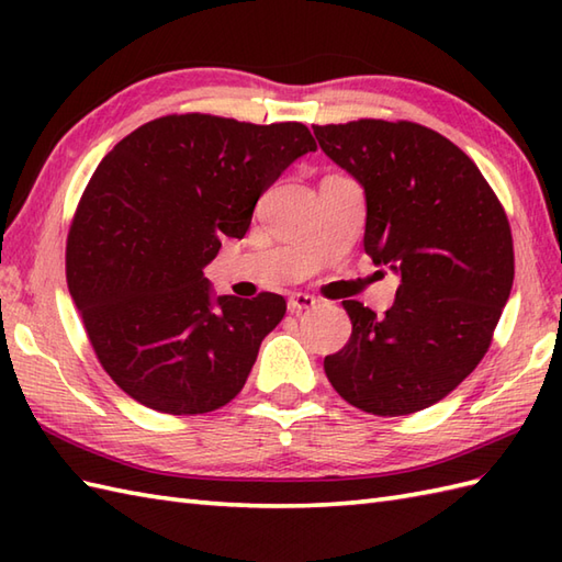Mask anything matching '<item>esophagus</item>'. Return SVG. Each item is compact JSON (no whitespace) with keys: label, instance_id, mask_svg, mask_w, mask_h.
<instances>
[{"label":"esophagus","instance_id":"obj_1","mask_svg":"<svg viewBox=\"0 0 562 562\" xmlns=\"http://www.w3.org/2000/svg\"><path fill=\"white\" fill-rule=\"evenodd\" d=\"M316 304H318L316 296L304 294V292H294V294H290V300H288V306H290L292 314L308 312V308H314Z\"/></svg>","mask_w":562,"mask_h":562}]
</instances>
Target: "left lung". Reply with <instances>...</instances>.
Instances as JSON below:
<instances>
[{
  "label": "left lung",
  "instance_id": "1",
  "mask_svg": "<svg viewBox=\"0 0 562 562\" xmlns=\"http://www.w3.org/2000/svg\"><path fill=\"white\" fill-rule=\"evenodd\" d=\"M314 135L364 188V254L401 274L386 316L342 302L352 336L324 360L326 376L364 413L429 408L479 367L509 300L515 246L503 202L425 125L362 117L314 125Z\"/></svg>",
  "mask_w": 562,
  "mask_h": 562
}]
</instances>
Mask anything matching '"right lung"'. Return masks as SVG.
Returning <instances> with one entry per match:
<instances>
[{"label": "right lung", "instance_id": "obj_1", "mask_svg": "<svg viewBox=\"0 0 562 562\" xmlns=\"http://www.w3.org/2000/svg\"><path fill=\"white\" fill-rule=\"evenodd\" d=\"M316 139L302 123L186 113L149 121L105 154L67 234V288L101 367L169 415L212 413L244 389L288 302L212 300L202 268L244 238L258 198Z\"/></svg>", "mask_w": 562, "mask_h": 562}]
</instances>
